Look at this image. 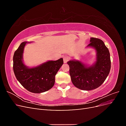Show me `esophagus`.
Masks as SVG:
<instances>
[{"instance_id":"esophagus-1","label":"esophagus","mask_w":126,"mask_h":126,"mask_svg":"<svg viewBox=\"0 0 126 126\" xmlns=\"http://www.w3.org/2000/svg\"><path fill=\"white\" fill-rule=\"evenodd\" d=\"M68 60H69V58H68V56H63V63H67V62L68 61Z\"/></svg>"}]
</instances>
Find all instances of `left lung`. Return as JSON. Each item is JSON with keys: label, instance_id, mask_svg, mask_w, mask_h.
Wrapping results in <instances>:
<instances>
[{"label": "left lung", "instance_id": "1", "mask_svg": "<svg viewBox=\"0 0 126 126\" xmlns=\"http://www.w3.org/2000/svg\"><path fill=\"white\" fill-rule=\"evenodd\" d=\"M87 47L93 48L96 52V62L92 65L75 59L68 61L67 63L74 85L81 90H91L97 88L105 81L111 68V61L108 49L102 40L90 38V44Z\"/></svg>", "mask_w": 126, "mask_h": 126}]
</instances>
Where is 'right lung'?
<instances>
[{
    "label": "right lung",
    "instance_id": "right-lung-1",
    "mask_svg": "<svg viewBox=\"0 0 126 126\" xmlns=\"http://www.w3.org/2000/svg\"><path fill=\"white\" fill-rule=\"evenodd\" d=\"M23 42L15 51L13 69L17 80L31 93L40 94L50 89L55 82V76L63 63V59L49 60L36 67L30 68L24 63L23 54L27 44Z\"/></svg>",
    "mask_w": 126,
    "mask_h": 126
}]
</instances>
